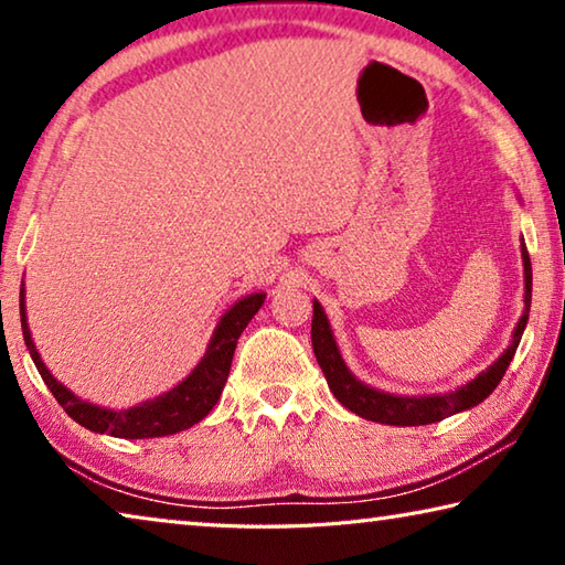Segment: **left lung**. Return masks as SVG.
Wrapping results in <instances>:
<instances>
[{
  "instance_id": "1",
  "label": "left lung",
  "mask_w": 565,
  "mask_h": 565,
  "mask_svg": "<svg viewBox=\"0 0 565 565\" xmlns=\"http://www.w3.org/2000/svg\"><path fill=\"white\" fill-rule=\"evenodd\" d=\"M521 259H523V313L519 323H515L509 349H505L501 356L495 359L489 369L481 371L476 379L466 381V384L458 386L456 391H446V394L401 396V394H388V391H379L374 386L363 384L361 379L351 374V369L347 366V361H343L339 351V343L333 339L327 311H323V306L313 299L311 343H313V353H317V361L323 371V376H327L331 394L356 416L366 420H376V424H388V426L436 424V420L461 414V411H468L481 404V401L489 398L493 394V388L501 384L505 369H509L511 359L515 356V349H519L525 323H529L533 274H531V259H529V252H525V244H521Z\"/></svg>"
}]
</instances>
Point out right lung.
Listing matches in <instances>:
<instances>
[{"mask_svg": "<svg viewBox=\"0 0 565 565\" xmlns=\"http://www.w3.org/2000/svg\"><path fill=\"white\" fill-rule=\"evenodd\" d=\"M24 281L19 289V317H22V333L26 351L34 361L36 371L44 379V384L50 386L54 398L60 401V406L70 414L76 424L89 428L94 434H109L117 438H157V436H171L184 431L199 424L209 411L216 406L218 396H222L224 384L228 379V369H232L236 341L246 329V323L254 319V313L262 309L266 299L264 291L246 294L238 299L232 309L222 313V319L216 321V329L212 339L206 343V353L202 361L191 369L186 379H181L174 388L164 391L154 398L141 401L129 408H107L92 401H84L66 388L62 381L52 376V371L46 369L40 351L34 347L30 323H26V301H24Z\"/></svg>", "mask_w": 565, "mask_h": 565, "instance_id": "add662e5", "label": "right lung"}]
</instances>
